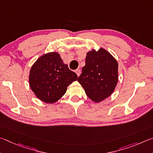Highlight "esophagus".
Returning a JSON list of instances; mask_svg holds the SVG:
<instances>
[{"label":"esophagus","instance_id":"esophagus-1","mask_svg":"<svg viewBox=\"0 0 153 153\" xmlns=\"http://www.w3.org/2000/svg\"><path fill=\"white\" fill-rule=\"evenodd\" d=\"M75 72H76V74L78 76H79L80 74H81V71H80V69H76V71H75Z\"/></svg>","mask_w":153,"mask_h":153}]
</instances>
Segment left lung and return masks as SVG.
Masks as SVG:
<instances>
[{
  "label": "left lung",
  "mask_w": 153,
  "mask_h": 153,
  "mask_svg": "<svg viewBox=\"0 0 153 153\" xmlns=\"http://www.w3.org/2000/svg\"><path fill=\"white\" fill-rule=\"evenodd\" d=\"M118 81V64L108 51L100 48L87 53L85 66L78 82L88 97L95 103L108 98L114 93Z\"/></svg>",
  "instance_id": "left-lung-1"
}]
</instances>
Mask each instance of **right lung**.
I'll use <instances>...</instances> for the list:
<instances>
[{"label": "right lung", "mask_w": 153, "mask_h": 153, "mask_svg": "<svg viewBox=\"0 0 153 153\" xmlns=\"http://www.w3.org/2000/svg\"><path fill=\"white\" fill-rule=\"evenodd\" d=\"M77 75L63 62L59 53L48 52L35 62L29 71V83L39 100L46 103L58 101Z\"/></svg>", "instance_id": "right-lung-1"}]
</instances>
